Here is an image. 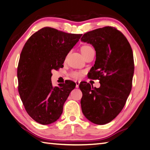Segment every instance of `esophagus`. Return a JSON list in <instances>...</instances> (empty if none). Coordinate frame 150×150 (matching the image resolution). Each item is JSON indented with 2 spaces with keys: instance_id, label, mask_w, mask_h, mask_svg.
Wrapping results in <instances>:
<instances>
[{
  "instance_id": "34e87169",
  "label": "esophagus",
  "mask_w": 150,
  "mask_h": 150,
  "mask_svg": "<svg viewBox=\"0 0 150 150\" xmlns=\"http://www.w3.org/2000/svg\"><path fill=\"white\" fill-rule=\"evenodd\" d=\"M75 83H76V88H78L79 86V83H80V81H75Z\"/></svg>"
}]
</instances>
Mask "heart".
Here are the masks:
<instances>
[{"label": "heart", "instance_id": "1", "mask_svg": "<svg viewBox=\"0 0 150 150\" xmlns=\"http://www.w3.org/2000/svg\"><path fill=\"white\" fill-rule=\"evenodd\" d=\"M94 50L93 48L90 46V45H83V46L81 47V52L82 55H83V57L86 56L90 52H91ZM83 75V71H74L71 73L70 75L74 77V79H81Z\"/></svg>", "mask_w": 150, "mask_h": 150}]
</instances>
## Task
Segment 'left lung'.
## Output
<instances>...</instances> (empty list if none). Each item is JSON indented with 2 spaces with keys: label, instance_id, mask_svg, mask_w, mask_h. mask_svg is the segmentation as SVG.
Instances as JSON below:
<instances>
[{
  "label": "left lung",
  "instance_id": "left-lung-1",
  "mask_svg": "<svg viewBox=\"0 0 150 150\" xmlns=\"http://www.w3.org/2000/svg\"><path fill=\"white\" fill-rule=\"evenodd\" d=\"M81 40L91 44L96 61L89 76L99 80L100 87L81 83L82 112L91 122L105 125L116 117L126 103L134 73L133 52L124 34L107 26L85 33Z\"/></svg>",
  "mask_w": 150,
  "mask_h": 150
}]
</instances>
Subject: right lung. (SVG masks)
Returning a JSON list of instances; mask_svg holds the SVG:
<instances>
[{
  "instance_id": "obj_1",
  "label": "right lung",
  "mask_w": 150,
  "mask_h": 150,
  "mask_svg": "<svg viewBox=\"0 0 150 150\" xmlns=\"http://www.w3.org/2000/svg\"><path fill=\"white\" fill-rule=\"evenodd\" d=\"M82 35L45 27L24 45L17 69L18 89L27 114L36 122L51 124L62 113L64 103L76 83L67 80L53 87L52 70L63 67L66 57Z\"/></svg>"
}]
</instances>
